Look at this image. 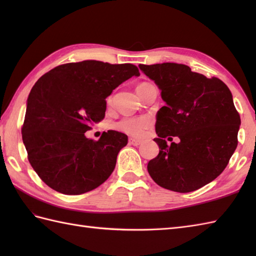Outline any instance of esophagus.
<instances>
[{"mask_svg": "<svg viewBox=\"0 0 256 256\" xmlns=\"http://www.w3.org/2000/svg\"><path fill=\"white\" fill-rule=\"evenodd\" d=\"M128 143L131 144V145H133V146H138L140 144V140H135V138H130L128 140Z\"/></svg>", "mask_w": 256, "mask_h": 256, "instance_id": "obj_1", "label": "esophagus"}]
</instances>
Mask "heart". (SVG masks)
Listing matches in <instances>:
<instances>
[{"instance_id":"obj_1","label":"heart","mask_w":256,"mask_h":256,"mask_svg":"<svg viewBox=\"0 0 256 256\" xmlns=\"http://www.w3.org/2000/svg\"><path fill=\"white\" fill-rule=\"evenodd\" d=\"M148 84V82H142L138 86L136 90H140L142 86ZM114 100V96H110L108 98V103L112 104ZM152 125V120L148 116H128L120 120L118 122L114 124V128L118 132H122L130 136L133 138H142L145 135L146 131L150 128Z\"/></svg>"}]
</instances>
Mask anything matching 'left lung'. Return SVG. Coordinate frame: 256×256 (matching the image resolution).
<instances>
[{
  "mask_svg": "<svg viewBox=\"0 0 256 256\" xmlns=\"http://www.w3.org/2000/svg\"><path fill=\"white\" fill-rule=\"evenodd\" d=\"M155 81L166 102L157 112L154 140L160 153L148 170L158 186L177 192H194L224 170L238 146L240 114L231 91L219 78H206L186 64H140ZM181 140L168 146L165 138Z\"/></svg>",
  "mask_w": 256,
  "mask_h": 256,
  "instance_id": "left-lung-1",
  "label": "left lung"
}]
</instances>
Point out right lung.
Here are the masks:
<instances>
[{
	"label": "right lung",
	"mask_w": 256,
	"mask_h": 256,
	"mask_svg": "<svg viewBox=\"0 0 256 256\" xmlns=\"http://www.w3.org/2000/svg\"><path fill=\"white\" fill-rule=\"evenodd\" d=\"M133 76L132 64L84 60L57 66L37 80L27 99L22 138L30 164L47 186L64 194L99 187L116 168L128 136L84 133L106 116V98Z\"/></svg>",
	"instance_id": "right-lung-1"
}]
</instances>
